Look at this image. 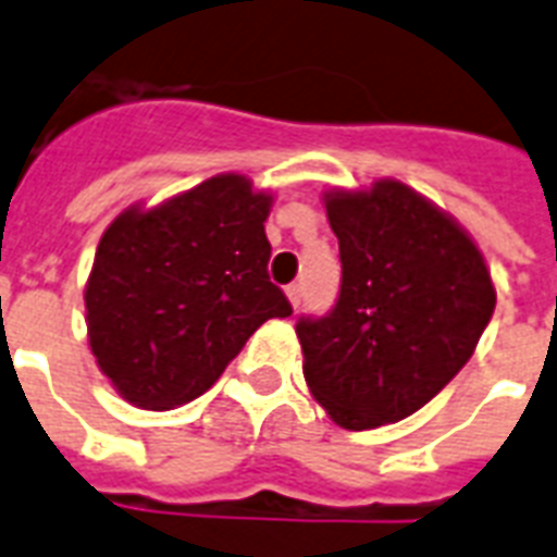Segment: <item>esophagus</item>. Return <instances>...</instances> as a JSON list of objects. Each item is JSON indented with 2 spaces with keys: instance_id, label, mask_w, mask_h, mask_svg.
<instances>
[{
  "instance_id": "obj_1",
  "label": "esophagus",
  "mask_w": 557,
  "mask_h": 557,
  "mask_svg": "<svg viewBox=\"0 0 557 557\" xmlns=\"http://www.w3.org/2000/svg\"><path fill=\"white\" fill-rule=\"evenodd\" d=\"M287 299H290L293 308L301 305V284H287Z\"/></svg>"
}]
</instances>
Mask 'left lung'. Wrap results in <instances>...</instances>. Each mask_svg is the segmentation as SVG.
Wrapping results in <instances>:
<instances>
[{
  "label": "left lung",
  "mask_w": 557,
  "mask_h": 557,
  "mask_svg": "<svg viewBox=\"0 0 557 557\" xmlns=\"http://www.w3.org/2000/svg\"><path fill=\"white\" fill-rule=\"evenodd\" d=\"M322 202L343 284L327 317L296 325L301 372L334 424H395L471 360L497 305L491 270L459 220L398 180Z\"/></svg>",
  "instance_id": "left-lung-1"
}]
</instances>
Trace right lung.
I'll return each instance as SVG.
<instances>
[{"mask_svg": "<svg viewBox=\"0 0 557 557\" xmlns=\"http://www.w3.org/2000/svg\"><path fill=\"white\" fill-rule=\"evenodd\" d=\"M273 194L218 174L103 230L84 287L95 363L133 407L174 409L214 386L267 319L290 317L270 282Z\"/></svg>", "mask_w": 557, "mask_h": 557, "instance_id": "right-lung-1", "label": "right lung"}]
</instances>
